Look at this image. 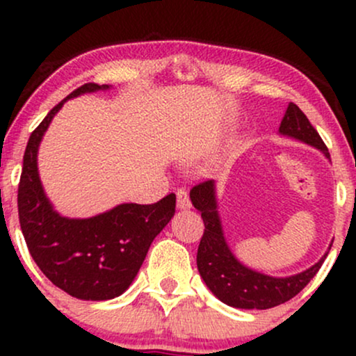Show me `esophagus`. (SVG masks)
Instances as JSON below:
<instances>
[{
    "label": "esophagus",
    "mask_w": 356,
    "mask_h": 356,
    "mask_svg": "<svg viewBox=\"0 0 356 356\" xmlns=\"http://www.w3.org/2000/svg\"><path fill=\"white\" fill-rule=\"evenodd\" d=\"M175 195H177V207H179V209H189V207L192 206L189 194H187L186 189H177Z\"/></svg>",
    "instance_id": "34e87169"
}]
</instances>
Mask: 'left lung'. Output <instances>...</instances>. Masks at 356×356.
<instances>
[{"label": "left lung", "mask_w": 356, "mask_h": 356, "mask_svg": "<svg viewBox=\"0 0 356 356\" xmlns=\"http://www.w3.org/2000/svg\"><path fill=\"white\" fill-rule=\"evenodd\" d=\"M280 134L320 149L330 159L328 149L320 134L295 104L286 108L280 125ZM191 201L201 212L204 220V234L197 249V269L204 283L222 303L243 309H268L283 305L295 298L314 275L320 271L325 256L303 273L286 277H273L244 266L236 259L224 239L222 226L218 214L214 181L199 182L191 189ZM332 249V246H330Z\"/></svg>", "instance_id": "obj_1"}]
</instances>
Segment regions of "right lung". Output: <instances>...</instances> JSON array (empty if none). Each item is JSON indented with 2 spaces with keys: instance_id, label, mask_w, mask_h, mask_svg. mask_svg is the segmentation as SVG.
Instances as JSON below:
<instances>
[{
  "instance_id": "1",
  "label": "right lung",
  "mask_w": 356,
  "mask_h": 356,
  "mask_svg": "<svg viewBox=\"0 0 356 356\" xmlns=\"http://www.w3.org/2000/svg\"><path fill=\"white\" fill-rule=\"evenodd\" d=\"M108 88L85 83L48 112L28 140L18 186L19 226L36 266L65 293L87 301L112 300L132 284L175 212V194H169L155 204H120L93 218L68 219L44 195L36 154L51 118L68 99Z\"/></svg>"
}]
</instances>
